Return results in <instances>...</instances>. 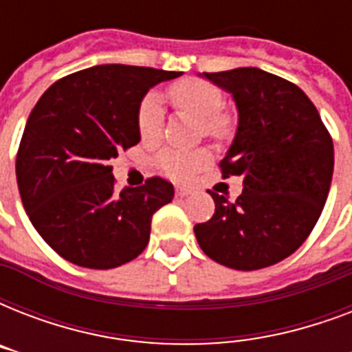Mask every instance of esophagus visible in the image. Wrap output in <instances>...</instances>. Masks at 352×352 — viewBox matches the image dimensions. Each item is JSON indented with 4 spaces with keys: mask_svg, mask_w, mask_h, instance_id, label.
<instances>
[{
    "mask_svg": "<svg viewBox=\"0 0 352 352\" xmlns=\"http://www.w3.org/2000/svg\"><path fill=\"white\" fill-rule=\"evenodd\" d=\"M192 193V190L186 186H175V195L177 197H188Z\"/></svg>",
    "mask_w": 352,
    "mask_h": 352,
    "instance_id": "34e87169",
    "label": "esophagus"
}]
</instances>
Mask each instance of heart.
<instances>
[{"instance_id":"1","label":"heart","mask_w":352,"mask_h":352,"mask_svg":"<svg viewBox=\"0 0 352 352\" xmlns=\"http://www.w3.org/2000/svg\"><path fill=\"white\" fill-rule=\"evenodd\" d=\"M170 95L182 113H186L195 120H201L204 135L208 137H226L232 129V118L223 113V93L214 84L197 78H184L171 85ZM164 122L162 98L159 93H148L140 102L137 113L138 133L144 140H155L160 135ZM210 155L204 149L182 153L175 149H164L159 155V166L162 171L175 179H184L203 168L208 162Z\"/></svg>"}]
</instances>
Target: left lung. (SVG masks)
Listing matches in <instances>:
<instances>
[{"label":"left lung","instance_id":"obj_1","mask_svg":"<svg viewBox=\"0 0 352 352\" xmlns=\"http://www.w3.org/2000/svg\"><path fill=\"white\" fill-rule=\"evenodd\" d=\"M232 96L234 140L221 160L223 175L243 177L230 203L210 193L212 219L193 226L210 259L235 270H259L294 254L327 201L334 148L309 96L257 67L199 74Z\"/></svg>","mask_w":352,"mask_h":352}]
</instances>
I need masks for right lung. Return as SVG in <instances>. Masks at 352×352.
I'll return each instance as SVG.
<instances>
[{
    "label": "right lung",
    "instance_id": "right-lung-1",
    "mask_svg": "<svg viewBox=\"0 0 352 352\" xmlns=\"http://www.w3.org/2000/svg\"><path fill=\"white\" fill-rule=\"evenodd\" d=\"M182 73L96 65L58 80L25 124L16 159L23 208L36 232L63 259L107 270L148 246L151 217L171 203L160 177L115 190L109 160L140 142L137 113L148 91Z\"/></svg>",
    "mask_w": 352,
    "mask_h": 352
}]
</instances>
